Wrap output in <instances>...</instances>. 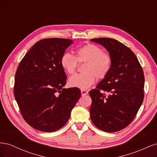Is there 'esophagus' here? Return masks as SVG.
I'll return each mask as SVG.
<instances>
[{
    "label": "esophagus",
    "instance_id": "obj_1",
    "mask_svg": "<svg viewBox=\"0 0 157 157\" xmlns=\"http://www.w3.org/2000/svg\"><path fill=\"white\" fill-rule=\"evenodd\" d=\"M88 92L87 91V90H81V94H82V96H86V94H88Z\"/></svg>",
    "mask_w": 157,
    "mask_h": 157
}]
</instances>
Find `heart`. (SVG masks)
Returning a JSON list of instances; mask_svg holds the SVG:
<instances>
[{
	"label": "heart",
	"instance_id": "1",
	"mask_svg": "<svg viewBox=\"0 0 157 157\" xmlns=\"http://www.w3.org/2000/svg\"><path fill=\"white\" fill-rule=\"evenodd\" d=\"M78 62L84 63V73L75 74L69 78L71 86L82 90L88 88L94 83L96 77L103 79L109 74L111 68L112 58L107 52H103L100 47L94 44H85L77 50L76 58L69 53H65L61 58V65L67 74L75 73Z\"/></svg>",
	"mask_w": 157,
	"mask_h": 157
}]
</instances>
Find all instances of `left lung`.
Returning <instances> with one entry per match:
<instances>
[{
    "mask_svg": "<svg viewBox=\"0 0 157 157\" xmlns=\"http://www.w3.org/2000/svg\"><path fill=\"white\" fill-rule=\"evenodd\" d=\"M90 40L105 47L112 58L109 74L89 92L90 117L104 132L120 131L133 121L143 103L144 71L134 52L119 41L110 38Z\"/></svg>",
    "mask_w": 157,
    "mask_h": 157,
    "instance_id": "left-lung-1",
    "label": "left lung"
}]
</instances>
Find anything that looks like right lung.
<instances>
[{
  "mask_svg": "<svg viewBox=\"0 0 157 157\" xmlns=\"http://www.w3.org/2000/svg\"><path fill=\"white\" fill-rule=\"evenodd\" d=\"M73 42L60 38L42 39L18 65L14 96L23 118L38 130L52 132L62 128L81 96L78 88H63L67 76L61 58Z\"/></svg>",
  "mask_w": 157,
  "mask_h": 157,
  "instance_id": "right-lung-1",
  "label": "right lung"
}]
</instances>
